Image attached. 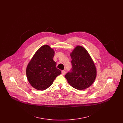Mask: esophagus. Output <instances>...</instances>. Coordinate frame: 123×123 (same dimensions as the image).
Wrapping results in <instances>:
<instances>
[{
	"mask_svg": "<svg viewBox=\"0 0 123 123\" xmlns=\"http://www.w3.org/2000/svg\"><path fill=\"white\" fill-rule=\"evenodd\" d=\"M65 73H66V72H65L64 70H62V75H64L65 74Z\"/></svg>",
	"mask_w": 123,
	"mask_h": 123,
	"instance_id": "1",
	"label": "esophagus"
}]
</instances>
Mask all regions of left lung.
Instances as JSON below:
<instances>
[{"label":"left lung","mask_w":123,"mask_h":123,"mask_svg":"<svg viewBox=\"0 0 123 123\" xmlns=\"http://www.w3.org/2000/svg\"><path fill=\"white\" fill-rule=\"evenodd\" d=\"M72 68L65 75L70 85L79 90L90 87L96 76V69L87 51L78 46L70 53Z\"/></svg>","instance_id":"obj_1"}]
</instances>
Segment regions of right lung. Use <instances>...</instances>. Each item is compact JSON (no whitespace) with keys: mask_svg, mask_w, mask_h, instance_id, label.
<instances>
[{"mask_svg":"<svg viewBox=\"0 0 123 123\" xmlns=\"http://www.w3.org/2000/svg\"><path fill=\"white\" fill-rule=\"evenodd\" d=\"M54 52L48 45H44L35 53L26 69L30 84L37 90H44L49 87L56 77L61 74L53 61Z\"/></svg>","mask_w":123,"mask_h":123,"instance_id":"right-lung-1","label":"right lung"}]
</instances>
